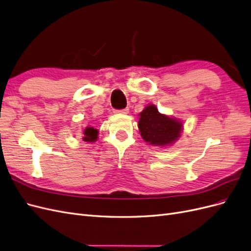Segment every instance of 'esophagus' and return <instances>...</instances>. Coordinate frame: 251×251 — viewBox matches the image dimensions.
<instances>
[{
  "label": "esophagus",
  "instance_id": "1",
  "mask_svg": "<svg viewBox=\"0 0 251 251\" xmlns=\"http://www.w3.org/2000/svg\"><path fill=\"white\" fill-rule=\"evenodd\" d=\"M128 108H125V109H121V110H115L116 113H123V114H127L128 113Z\"/></svg>",
  "mask_w": 251,
  "mask_h": 251
}]
</instances>
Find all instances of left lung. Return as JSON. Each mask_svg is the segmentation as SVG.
<instances>
[{"instance_id": "left-lung-1", "label": "left lung", "mask_w": 251, "mask_h": 251, "mask_svg": "<svg viewBox=\"0 0 251 251\" xmlns=\"http://www.w3.org/2000/svg\"><path fill=\"white\" fill-rule=\"evenodd\" d=\"M138 126L141 137L150 144L164 147L180 137L182 124L158 112L153 104H150L139 114Z\"/></svg>"}]
</instances>
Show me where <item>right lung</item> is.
Segmentation results:
<instances>
[{
    "label": "right lung",
    "mask_w": 251,
    "mask_h": 251,
    "mask_svg": "<svg viewBox=\"0 0 251 251\" xmlns=\"http://www.w3.org/2000/svg\"><path fill=\"white\" fill-rule=\"evenodd\" d=\"M97 134H98V131L96 128H94L93 126H88L85 128V131H83L82 139L87 142H93L97 139Z\"/></svg>",
    "instance_id": "right-lung-1"
}]
</instances>
